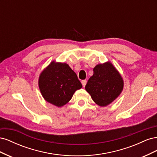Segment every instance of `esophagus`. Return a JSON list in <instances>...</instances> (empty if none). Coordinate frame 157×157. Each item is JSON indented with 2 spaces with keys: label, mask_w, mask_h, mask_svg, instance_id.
I'll list each match as a JSON object with an SVG mask.
<instances>
[{
  "label": "esophagus",
  "mask_w": 157,
  "mask_h": 157,
  "mask_svg": "<svg viewBox=\"0 0 157 157\" xmlns=\"http://www.w3.org/2000/svg\"><path fill=\"white\" fill-rule=\"evenodd\" d=\"M86 82H87V81H86V80H82V81H81V83H82V84L83 87H84L85 86H86Z\"/></svg>",
  "instance_id": "34e87169"
}]
</instances>
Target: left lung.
<instances>
[{
  "label": "left lung",
  "mask_w": 157,
  "mask_h": 157,
  "mask_svg": "<svg viewBox=\"0 0 157 157\" xmlns=\"http://www.w3.org/2000/svg\"><path fill=\"white\" fill-rule=\"evenodd\" d=\"M93 71L94 75L89 78L85 89L98 105L107 106L121 93L123 80L110 62L99 64Z\"/></svg>",
  "instance_id": "left-lung-1"
}]
</instances>
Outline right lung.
I'll use <instances>...</instances> for the list:
<instances>
[{"label":"right lung","mask_w":157,"mask_h":157,"mask_svg":"<svg viewBox=\"0 0 157 157\" xmlns=\"http://www.w3.org/2000/svg\"><path fill=\"white\" fill-rule=\"evenodd\" d=\"M39 86L46 101L57 107L68 103L82 87L77 75L67 63L52 62L41 73Z\"/></svg>","instance_id":"right-lung-1"}]
</instances>
